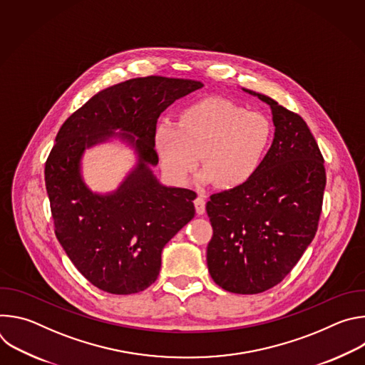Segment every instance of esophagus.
I'll list each match as a JSON object with an SVG mask.
<instances>
[{
    "mask_svg": "<svg viewBox=\"0 0 365 365\" xmlns=\"http://www.w3.org/2000/svg\"><path fill=\"white\" fill-rule=\"evenodd\" d=\"M205 205H206L205 196L203 195H197V197L195 199V207H196V214L197 215H203L205 214Z\"/></svg>",
    "mask_w": 365,
    "mask_h": 365,
    "instance_id": "34e87169",
    "label": "esophagus"
}]
</instances>
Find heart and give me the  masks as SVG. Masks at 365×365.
<instances>
[{"instance_id":"b5f03b06","label":"heart","mask_w":365,"mask_h":365,"mask_svg":"<svg viewBox=\"0 0 365 365\" xmlns=\"http://www.w3.org/2000/svg\"><path fill=\"white\" fill-rule=\"evenodd\" d=\"M272 140L269 120L237 103L211 96L186 107L179 123H162L154 145L168 175L185 182L200 153V182L221 189L247 183L262 165Z\"/></svg>"}]
</instances>
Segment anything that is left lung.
Segmentation results:
<instances>
[{
    "label": "left lung",
    "instance_id": "1",
    "mask_svg": "<svg viewBox=\"0 0 365 365\" xmlns=\"http://www.w3.org/2000/svg\"><path fill=\"white\" fill-rule=\"evenodd\" d=\"M242 91L270 106L274 138L247 183L207 200L214 235L206 263L224 290L255 294L279 284L314 240L327 175L303 118L267 95Z\"/></svg>",
    "mask_w": 365,
    "mask_h": 365
}]
</instances>
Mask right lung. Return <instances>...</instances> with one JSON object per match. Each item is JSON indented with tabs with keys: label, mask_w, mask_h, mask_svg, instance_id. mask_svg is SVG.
I'll use <instances>...</instances> for the list:
<instances>
[{
	"label": "right lung",
	"mask_w": 365,
	"mask_h": 365,
	"mask_svg": "<svg viewBox=\"0 0 365 365\" xmlns=\"http://www.w3.org/2000/svg\"><path fill=\"white\" fill-rule=\"evenodd\" d=\"M202 86L165 76L117 83L93 95L56 135L44 169L55 232L73 266L103 292L133 294L153 284L163 247L195 217L196 193L162 185L151 168L159 163L158 118ZM111 138L135 148L138 165L114 192L101 195L86 186L80 160L86 148Z\"/></svg>",
	"instance_id": "add662e5"
}]
</instances>
